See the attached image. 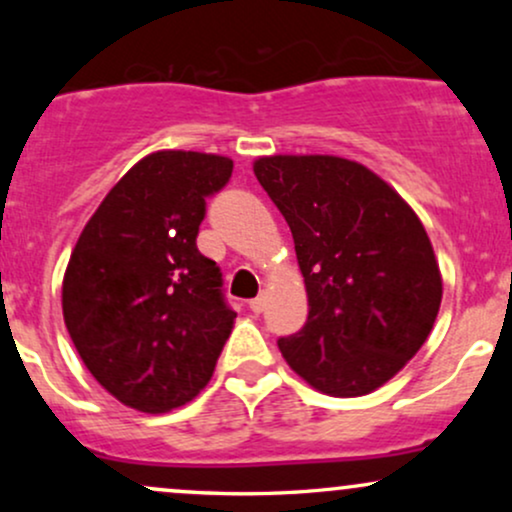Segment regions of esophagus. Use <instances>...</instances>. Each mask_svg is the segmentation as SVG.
<instances>
[{
    "label": "esophagus",
    "instance_id": "obj_1",
    "mask_svg": "<svg viewBox=\"0 0 512 512\" xmlns=\"http://www.w3.org/2000/svg\"><path fill=\"white\" fill-rule=\"evenodd\" d=\"M264 305H267V293H260V296H255V298H252V301H250V310H252V313H255V315H260L262 310H264Z\"/></svg>",
    "mask_w": 512,
    "mask_h": 512
}]
</instances>
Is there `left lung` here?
Segmentation results:
<instances>
[{
	"label": "left lung",
	"mask_w": 512,
	"mask_h": 512,
	"mask_svg": "<svg viewBox=\"0 0 512 512\" xmlns=\"http://www.w3.org/2000/svg\"><path fill=\"white\" fill-rule=\"evenodd\" d=\"M257 180L284 214L308 291L281 356L315 390L361 397L407 366L436 322L443 279L414 209L339 156H262Z\"/></svg>",
	"instance_id": "left-lung-1"
}]
</instances>
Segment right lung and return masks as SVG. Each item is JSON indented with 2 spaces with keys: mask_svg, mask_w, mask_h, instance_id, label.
<instances>
[{
  "mask_svg": "<svg viewBox=\"0 0 512 512\" xmlns=\"http://www.w3.org/2000/svg\"><path fill=\"white\" fill-rule=\"evenodd\" d=\"M226 156L156 151L88 219L62 281V313L84 366L127 407L163 414L204 390L236 313L221 269L197 250Z\"/></svg>",
  "mask_w": 512,
  "mask_h": 512,
  "instance_id": "add662e5",
  "label": "right lung"
}]
</instances>
